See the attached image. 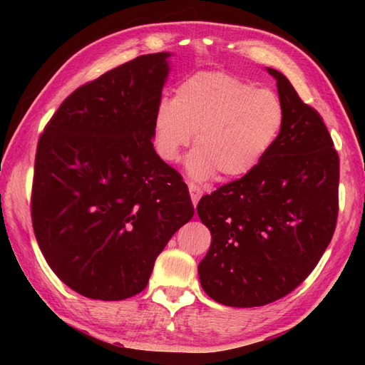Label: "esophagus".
<instances>
[{
    "instance_id": "esophagus-1",
    "label": "esophagus",
    "mask_w": 365,
    "mask_h": 365,
    "mask_svg": "<svg viewBox=\"0 0 365 365\" xmlns=\"http://www.w3.org/2000/svg\"><path fill=\"white\" fill-rule=\"evenodd\" d=\"M188 190H190V196H191V200H192V205H197L199 199L202 197V190H200L199 187H196V185L192 183H188Z\"/></svg>"
}]
</instances>
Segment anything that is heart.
Wrapping results in <instances>:
<instances>
[{"instance_id":"1","label":"heart","mask_w":365,"mask_h":365,"mask_svg":"<svg viewBox=\"0 0 365 365\" xmlns=\"http://www.w3.org/2000/svg\"><path fill=\"white\" fill-rule=\"evenodd\" d=\"M281 100L268 89L226 72H199L185 78L170 102H161L153 118V145L158 157L175 163L191 135L196 150L187 160L195 180L216 173L226 180L250 175L284 125Z\"/></svg>"}]
</instances>
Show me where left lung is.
<instances>
[{
  "instance_id": "left-lung-1",
  "label": "left lung",
  "mask_w": 365,
  "mask_h": 365,
  "mask_svg": "<svg viewBox=\"0 0 365 365\" xmlns=\"http://www.w3.org/2000/svg\"><path fill=\"white\" fill-rule=\"evenodd\" d=\"M267 72L284 106L281 133L250 175L197 204L212 232L199 281L208 297L230 307L265 306L297 289L337 221L339 155L328 128L281 72Z\"/></svg>"
}]
</instances>
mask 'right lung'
Returning <instances> with one entry per match:
<instances>
[{
    "mask_svg": "<svg viewBox=\"0 0 365 365\" xmlns=\"http://www.w3.org/2000/svg\"><path fill=\"white\" fill-rule=\"evenodd\" d=\"M169 51L143 54L68 96L38 139L31 215L61 281L86 298L145 289L158 254L195 207L153 149Z\"/></svg>",
    "mask_w": 365,
    "mask_h": 365,
    "instance_id": "1",
    "label": "right lung"
}]
</instances>
